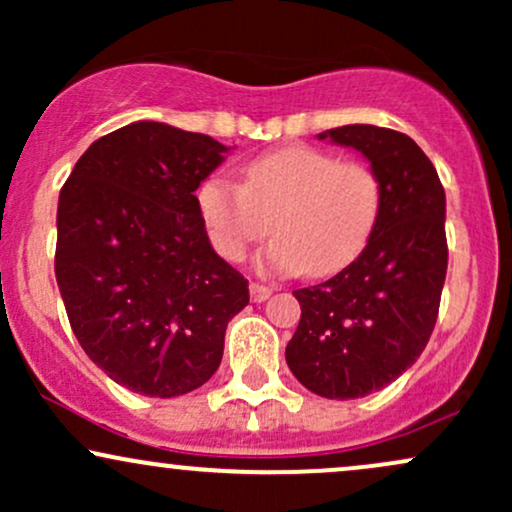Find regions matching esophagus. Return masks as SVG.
<instances>
[{
  "instance_id": "esophagus-1",
  "label": "esophagus",
  "mask_w": 512,
  "mask_h": 512,
  "mask_svg": "<svg viewBox=\"0 0 512 512\" xmlns=\"http://www.w3.org/2000/svg\"><path fill=\"white\" fill-rule=\"evenodd\" d=\"M272 286H264V284H250V298L255 303H262L267 301L269 296H272Z\"/></svg>"
}]
</instances>
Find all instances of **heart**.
Instances as JSON below:
<instances>
[{"mask_svg":"<svg viewBox=\"0 0 512 512\" xmlns=\"http://www.w3.org/2000/svg\"><path fill=\"white\" fill-rule=\"evenodd\" d=\"M383 202L378 175L363 163L339 161L313 146H286L245 168V182L211 175L197 207L211 245L240 262L269 233L260 264L267 272L325 276L361 252Z\"/></svg>","mask_w":512,"mask_h":512,"instance_id":"1","label":"heart"}]
</instances>
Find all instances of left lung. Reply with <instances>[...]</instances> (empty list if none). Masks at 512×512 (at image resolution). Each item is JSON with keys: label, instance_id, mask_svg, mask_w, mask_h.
<instances>
[{"label": "left lung", "instance_id": "obj_1", "mask_svg": "<svg viewBox=\"0 0 512 512\" xmlns=\"http://www.w3.org/2000/svg\"><path fill=\"white\" fill-rule=\"evenodd\" d=\"M317 139L361 151L383 202L349 267L293 291L301 322L286 344V363L315 395L356 399L397 380L436 327L448 272L445 190L419 144L395 129L344 125Z\"/></svg>", "mask_w": 512, "mask_h": 512}]
</instances>
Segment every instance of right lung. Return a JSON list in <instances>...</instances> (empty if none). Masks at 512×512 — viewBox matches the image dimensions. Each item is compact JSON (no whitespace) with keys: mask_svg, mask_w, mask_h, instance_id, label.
I'll return each instance as SVG.
<instances>
[{"mask_svg":"<svg viewBox=\"0 0 512 512\" xmlns=\"http://www.w3.org/2000/svg\"><path fill=\"white\" fill-rule=\"evenodd\" d=\"M228 151L139 120L88 146L60 192L55 276L69 325L108 378L144 397L207 383L228 320L250 301L195 197Z\"/></svg>","mask_w":512,"mask_h":512,"instance_id":"obj_1","label":"right lung"}]
</instances>
